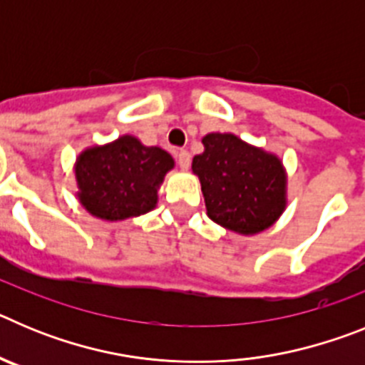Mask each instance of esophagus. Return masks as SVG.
<instances>
[{
  "mask_svg": "<svg viewBox=\"0 0 365 365\" xmlns=\"http://www.w3.org/2000/svg\"><path fill=\"white\" fill-rule=\"evenodd\" d=\"M177 164L180 170H188L190 168V153L186 150L177 151Z\"/></svg>",
  "mask_w": 365,
  "mask_h": 365,
  "instance_id": "obj_1",
  "label": "esophagus"
}]
</instances>
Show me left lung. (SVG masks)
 <instances>
[{
	"label": "left lung",
	"mask_w": 365,
	"mask_h": 365,
	"mask_svg": "<svg viewBox=\"0 0 365 365\" xmlns=\"http://www.w3.org/2000/svg\"><path fill=\"white\" fill-rule=\"evenodd\" d=\"M202 144L192 170L201 180L208 217L240 234L269 228L285 208V172L278 157L230 133L206 135Z\"/></svg>",
	"instance_id": "left-lung-1"
}]
</instances>
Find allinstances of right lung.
<instances>
[{
    "label": "right lung",
    "instance_id": "right-lung-1",
    "mask_svg": "<svg viewBox=\"0 0 365 365\" xmlns=\"http://www.w3.org/2000/svg\"><path fill=\"white\" fill-rule=\"evenodd\" d=\"M172 168V155L143 146L130 135L91 148L80 155L74 170L80 202L106 221L137 217L157 205V188Z\"/></svg>",
    "mask_w": 365,
    "mask_h": 365
}]
</instances>
